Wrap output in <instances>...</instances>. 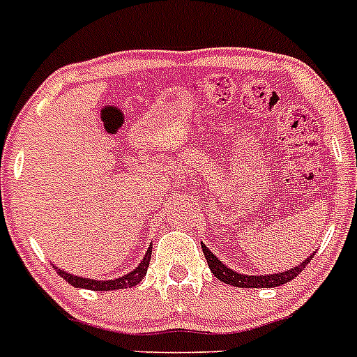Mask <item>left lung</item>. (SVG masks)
<instances>
[{
  "label": "left lung",
  "instance_id": "obj_1",
  "mask_svg": "<svg viewBox=\"0 0 357 357\" xmlns=\"http://www.w3.org/2000/svg\"><path fill=\"white\" fill-rule=\"evenodd\" d=\"M202 250H204V255H206L207 264H209L211 272L214 273L218 280H222L225 284L236 286V288H277L280 284H286L289 280L295 279L298 273L307 266V263L313 259V255L311 254L305 261H302L298 266H293L291 270L288 272H279V273H272V275H243V273L234 272V270H230L223 264V261H220L209 248L202 243Z\"/></svg>",
  "mask_w": 357,
  "mask_h": 357
}]
</instances>
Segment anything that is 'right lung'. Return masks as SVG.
<instances>
[{
  "label": "right lung",
  "mask_w": 357,
  "mask_h": 357,
  "mask_svg": "<svg viewBox=\"0 0 357 357\" xmlns=\"http://www.w3.org/2000/svg\"><path fill=\"white\" fill-rule=\"evenodd\" d=\"M150 257H151V245L148 247L146 254H144L143 261L139 263V266L135 268L134 272L127 273V275L119 277V279H110V280H96V279H85V277H78V275H71V273L64 272L61 268H56V273L69 282L75 288H85V289H93V291H112V289H125V288H132V286L139 284L143 277L146 275L148 264H150Z\"/></svg>",
  "instance_id": "right-lung-1"
}]
</instances>
